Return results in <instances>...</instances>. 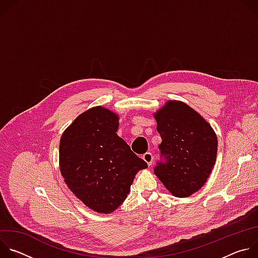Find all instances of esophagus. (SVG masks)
<instances>
[{
    "label": "esophagus",
    "mask_w": 258,
    "mask_h": 258,
    "mask_svg": "<svg viewBox=\"0 0 258 258\" xmlns=\"http://www.w3.org/2000/svg\"><path fill=\"white\" fill-rule=\"evenodd\" d=\"M143 159L147 162V164H148L149 166L152 164V162H153V155H152V153H150V152H146L144 155H143Z\"/></svg>",
    "instance_id": "1"
}]
</instances>
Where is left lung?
Segmentation results:
<instances>
[{
	"label": "left lung",
	"mask_w": 258,
	"mask_h": 258,
	"mask_svg": "<svg viewBox=\"0 0 258 258\" xmlns=\"http://www.w3.org/2000/svg\"><path fill=\"white\" fill-rule=\"evenodd\" d=\"M154 116L162 140L154 173L173 196H191L204 185L215 163L216 135L199 113L182 102H167Z\"/></svg>",
	"instance_id": "left-lung-1"
}]
</instances>
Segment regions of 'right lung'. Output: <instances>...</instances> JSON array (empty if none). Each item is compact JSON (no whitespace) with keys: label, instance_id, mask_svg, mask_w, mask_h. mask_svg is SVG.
<instances>
[{"label":"right lung","instance_id":"1","mask_svg":"<svg viewBox=\"0 0 258 258\" xmlns=\"http://www.w3.org/2000/svg\"><path fill=\"white\" fill-rule=\"evenodd\" d=\"M117 115L97 106L81 114L60 140V170L66 185L100 213L114 211L127 197L137 172L148 167L117 136Z\"/></svg>","mask_w":258,"mask_h":258}]
</instances>
